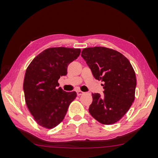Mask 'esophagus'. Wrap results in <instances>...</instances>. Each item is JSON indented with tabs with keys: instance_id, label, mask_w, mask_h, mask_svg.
Here are the masks:
<instances>
[{
	"instance_id": "1",
	"label": "esophagus",
	"mask_w": 158,
	"mask_h": 158,
	"mask_svg": "<svg viewBox=\"0 0 158 158\" xmlns=\"http://www.w3.org/2000/svg\"><path fill=\"white\" fill-rule=\"evenodd\" d=\"M77 92V95H78V96H80V95H82L84 94L83 92H82V91H80V90L77 91V92Z\"/></svg>"
}]
</instances>
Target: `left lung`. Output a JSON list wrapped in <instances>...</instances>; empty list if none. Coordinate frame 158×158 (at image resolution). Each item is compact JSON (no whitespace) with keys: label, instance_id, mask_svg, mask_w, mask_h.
<instances>
[{"label":"left lung","instance_id":"left-lung-1","mask_svg":"<svg viewBox=\"0 0 158 158\" xmlns=\"http://www.w3.org/2000/svg\"><path fill=\"white\" fill-rule=\"evenodd\" d=\"M81 56L94 78L104 83L103 95L92 94L90 114L103 125L117 123L128 111L135 98L136 79L130 61L121 52L103 47L85 48Z\"/></svg>","mask_w":158,"mask_h":158}]
</instances>
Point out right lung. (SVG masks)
I'll return each mask as SVG.
<instances>
[{"instance_id": "obj_1", "label": "right lung", "mask_w": 158, "mask_h": 158, "mask_svg": "<svg viewBox=\"0 0 158 158\" xmlns=\"http://www.w3.org/2000/svg\"><path fill=\"white\" fill-rule=\"evenodd\" d=\"M80 49L52 47L44 50L31 62L23 80L27 107L38 125L53 128L63 120L76 92L59 88L60 76L67 74L68 65L78 58Z\"/></svg>"}]
</instances>
